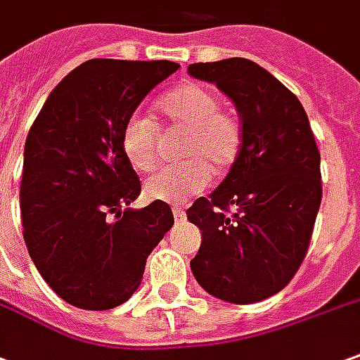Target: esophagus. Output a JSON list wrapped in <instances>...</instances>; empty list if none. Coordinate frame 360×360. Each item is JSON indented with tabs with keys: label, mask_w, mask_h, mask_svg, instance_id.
I'll use <instances>...</instances> for the list:
<instances>
[{
	"label": "esophagus",
	"mask_w": 360,
	"mask_h": 360,
	"mask_svg": "<svg viewBox=\"0 0 360 360\" xmlns=\"http://www.w3.org/2000/svg\"><path fill=\"white\" fill-rule=\"evenodd\" d=\"M173 217H175V221L181 222L185 219V211H183L181 207H173Z\"/></svg>",
	"instance_id": "obj_1"
}]
</instances>
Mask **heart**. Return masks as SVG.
I'll list each match as a JSON object with an SVG mask.
<instances>
[{
    "mask_svg": "<svg viewBox=\"0 0 360 360\" xmlns=\"http://www.w3.org/2000/svg\"><path fill=\"white\" fill-rule=\"evenodd\" d=\"M161 114L171 126L187 129L177 165L151 175L143 191L151 200L181 202L209 185L211 171L222 175L238 158L242 129L238 120L221 110V96L212 88L187 82L161 102ZM122 153L139 171H151L160 161V129L146 116H131L120 138Z\"/></svg>",
    "mask_w": 360,
    "mask_h": 360,
    "instance_id": "heart-1",
    "label": "heart"
}]
</instances>
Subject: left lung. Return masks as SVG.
Here are the masks:
<instances>
[{
    "label": "left lung",
    "instance_id": "1",
    "mask_svg": "<svg viewBox=\"0 0 360 360\" xmlns=\"http://www.w3.org/2000/svg\"><path fill=\"white\" fill-rule=\"evenodd\" d=\"M234 102L238 158L209 197L187 209L200 231L191 270L200 288L229 303L282 292L302 266L321 205L319 149L297 96L248 58L189 65Z\"/></svg>",
    "mask_w": 360,
    "mask_h": 360
}]
</instances>
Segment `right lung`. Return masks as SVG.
<instances>
[{
    "label": "right lung",
    "mask_w": 360,
    "mask_h": 360,
    "mask_svg": "<svg viewBox=\"0 0 360 360\" xmlns=\"http://www.w3.org/2000/svg\"><path fill=\"white\" fill-rule=\"evenodd\" d=\"M177 68L171 60H86L53 88L29 129L23 238L43 280L75 307L104 311L128 302L173 226L167 202L129 209L141 183L120 138L149 90Z\"/></svg>",
    "instance_id": "1"
}]
</instances>
